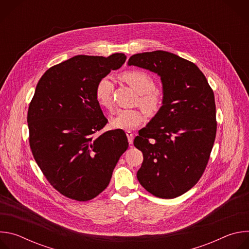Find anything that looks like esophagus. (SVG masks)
Instances as JSON below:
<instances>
[{
    "label": "esophagus",
    "instance_id": "1",
    "mask_svg": "<svg viewBox=\"0 0 249 249\" xmlns=\"http://www.w3.org/2000/svg\"><path fill=\"white\" fill-rule=\"evenodd\" d=\"M126 135H127V138H128L129 144H130V145H132V144H133V139H134V135H133V133H132L131 131H127V132H126Z\"/></svg>",
    "mask_w": 249,
    "mask_h": 249
}]
</instances>
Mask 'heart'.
Returning <instances> with one entry per match:
<instances>
[{"instance_id": "1", "label": "heart", "mask_w": 249, "mask_h": 249, "mask_svg": "<svg viewBox=\"0 0 249 249\" xmlns=\"http://www.w3.org/2000/svg\"><path fill=\"white\" fill-rule=\"evenodd\" d=\"M121 79L139 93L138 102L149 114L156 113L162 103V94L155 89L153 78L143 71H127L121 74ZM114 83L110 77L102 78L95 88L97 103L106 109L112 106ZM144 121V112L140 109H119L111 119L110 125L115 129L133 130Z\"/></svg>"}]
</instances>
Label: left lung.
<instances>
[{
  "mask_svg": "<svg viewBox=\"0 0 249 249\" xmlns=\"http://www.w3.org/2000/svg\"><path fill=\"white\" fill-rule=\"evenodd\" d=\"M128 66L149 70L162 85L160 108L134 140L144 157L137 178L157 197H178L198 182L214 145V92L194 63L170 52L135 54Z\"/></svg>",
  "mask_w": 249,
  "mask_h": 249,
  "instance_id": "left-lung-1",
  "label": "left lung"
}]
</instances>
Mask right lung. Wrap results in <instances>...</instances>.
<instances>
[{
	"label": "right lung",
	"mask_w": 249,
	"mask_h": 249,
	"mask_svg": "<svg viewBox=\"0 0 249 249\" xmlns=\"http://www.w3.org/2000/svg\"><path fill=\"white\" fill-rule=\"evenodd\" d=\"M125 61L123 53L78 55L48 69L35 89L27 113L30 149L49 183L68 198L89 201L101 193L128 149L122 130L93 137L107 123L96 85Z\"/></svg>",
	"instance_id": "add662e5"
}]
</instances>
